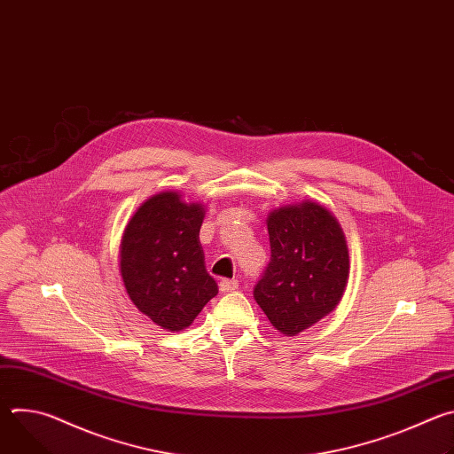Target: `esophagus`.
<instances>
[{
	"instance_id": "obj_1",
	"label": "esophagus",
	"mask_w": 454,
	"mask_h": 454,
	"mask_svg": "<svg viewBox=\"0 0 454 454\" xmlns=\"http://www.w3.org/2000/svg\"><path fill=\"white\" fill-rule=\"evenodd\" d=\"M237 287H239V282H237V280L224 278V280H221V282H219V289H221V293H233Z\"/></svg>"
}]
</instances>
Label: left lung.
Returning a JSON list of instances; mask_svg holds the SVG:
<instances>
[{
  "label": "left lung",
  "mask_w": 454,
  "mask_h": 454,
  "mask_svg": "<svg viewBox=\"0 0 454 454\" xmlns=\"http://www.w3.org/2000/svg\"><path fill=\"white\" fill-rule=\"evenodd\" d=\"M271 258L253 296L273 327L296 336L327 316L348 278V249L336 217L321 205L284 207L268 217Z\"/></svg>",
  "instance_id": "8db88e82"
}]
</instances>
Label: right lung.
Wrapping results in <instances>:
<instances>
[{"label":"right lung","instance_id":"1","mask_svg":"<svg viewBox=\"0 0 454 454\" xmlns=\"http://www.w3.org/2000/svg\"><path fill=\"white\" fill-rule=\"evenodd\" d=\"M205 210L163 192L129 221L120 244V273L133 303L161 329L188 327L217 294L205 268L200 230Z\"/></svg>","mask_w":454,"mask_h":454}]
</instances>
